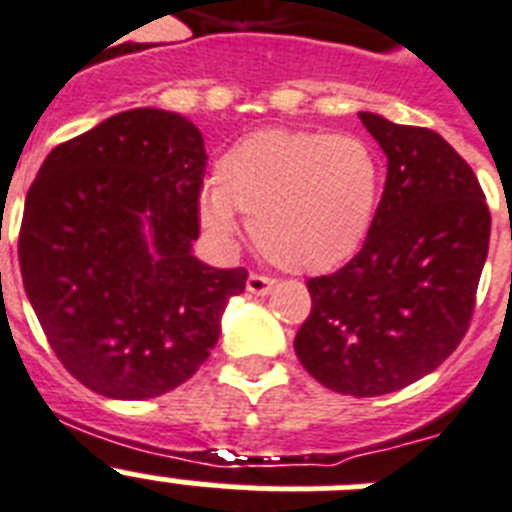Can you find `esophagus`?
I'll list each match as a JSON object with an SVG mask.
<instances>
[{
  "mask_svg": "<svg viewBox=\"0 0 512 512\" xmlns=\"http://www.w3.org/2000/svg\"><path fill=\"white\" fill-rule=\"evenodd\" d=\"M273 286H276V281L268 276H260V273H252V276L247 278V291L255 296L270 294V291H273Z\"/></svg>",
  "mask_w": 512,
  "mask_h": 512,
  "instance_id": "obj_1",
  "label": "esophagus"
}]
</instances>
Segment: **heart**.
Returning <instances> with one entry per match:
<instances>
[{"instance_id":"b5f03b06","label":"heart","mask_w":512,"mask_h":512,"mask_svg":"<svg viewBox=\"0 0 512 512\" xmlns=\"http://www.w3.org/2000/svg\"><path fill=\"white\" fill-rule=\"evenodd\" d=\"M382 169L372 145L317 130H257L216 163L200 192V223L231 242L236 210L252 218L257 247L278 268L322 273L346 263L367 239Z\"/></svg>"}]
</instances>
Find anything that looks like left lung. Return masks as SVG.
Returning a JSON list of instances; mask_svg holds the SVG:
<instances>
[{"label": "left lung", "instance_id": "1", "mask_svg": "<svg viewBox=\"0 0 512 512\" xmlns=\"http://www.w3.org/2000/svg\"><path fill=\"white\" fill-rule=\"evenodd\" d=\"M388 156L385 192L362 249L309 278L299 362L356 398L401 390L440 367L466 336L489 252L479 179L437 132L362 111Z\"/></svg>", "mask_w": 512, "mask_h": 512}]
</instances>
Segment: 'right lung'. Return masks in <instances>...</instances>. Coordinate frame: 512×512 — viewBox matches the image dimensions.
Wrapping results in <instances>:
<instances>
[{
    "instance_id": "right-lung-1",
    "label": "right lung",
    "mask_w": 512,
    "mask_h": 512,
    "mask_svg": "<svg viewBox=\"0 0 512 512\" xmlns=\"http://www.w3.org/2000/svg\"><path fill=\"white\" fill-rule=\"evenodd\" d=\"M203 135L132 109L57 145L30 184L20 273L49 346L93 393L143 401L195 375L247 270L192 255Z\"/></svg>"
}]
</instances>
